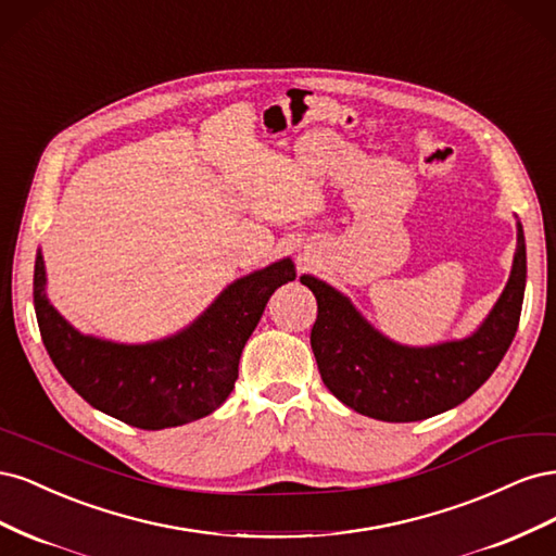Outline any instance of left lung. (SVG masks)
I'll return each mask as SVG.
<instances>
[{"mask_svg": "<svg viewBox=\"0 0 556 556\" xmlns=\"http://www.w3.org/2000/svg\"><path fill=\"white\" fill-rule=\"evenodd\" d=\"M317 299L311 348L327 390L348 408L382 422H417L459 406L506 355L527 282L525 231L517 225L510 280L484 325L464 341L403 348L387 341L323 280L301 276Z\"/></svg>", "mask_w": 556, "mask_h": 556, "instance_id": "left-lung-1", "label": "left lung"}]
</instances>
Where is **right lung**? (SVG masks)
<instances>
[{
	"label": "right lung",
	"mask_w": 556,
	"mask_h": 556,
	"mask_svg": "<svg viewBox=\"0 0 556 556\" xmlns=\"http://www.w3.org/2000/svg\"><path fill=\"white\" fill-rule=\"evenodd\" d=\"M294 280L290 260L250 274L215 299L192 327L148 345L83 336L48 304L43 257L35 264V311L50 359L90 406L125 425L157 431L213 413L233 390L239 359L266 301Z\"/></svg>",
	"instance_id": "1"
}]
</instances>
